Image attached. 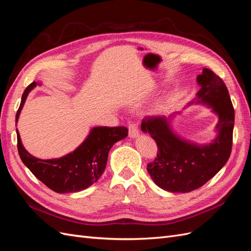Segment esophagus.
Instances as JSON below:
<instances>
[{"label": "esophagus", "instance_id": "esophagus-1", "mask_svg": "<svg viewBox=\"0 0 251 251\" xmlns=\"http://www.w3.org/2000/svg\"><path fill=\"white\" fill-rule=\"evenodd\" d=\"M139 135V130H138V126L136 124H131L128 126V136L131 138H136L138 137Z\"/></svg>", "mask_w": 251, "mask_h": 251}]
</instances>
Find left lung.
Listing matches in <instances>:
<instances>
[{"label": "left lung", "instance_id": "obj_1", "mask_svg": "<svg viewBox=\"0 0 251 251\" xmlns=\"http://www.w3.org/2000/svg\"><path fill=\"white\" fill-rule=\"evenodd\" d=\"M197 81L200 86L197 102L207 104L219 116L214 141L196 144L181 138L170 125L174 115L150 116L141 123L142 131L148 132L158 147L157 157L148 164V172L159 187L171 193L184 194L201 187L223 168L231 154L234 110L228 90L206 68Z\"/></svg>", "mask_w": 251, "mask_h": 251}]
</instances>
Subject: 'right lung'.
Here are the masks:
<instances>
[{
    "instance_id": "obj_1",
    "label": "right lung",
    "mask_w": 251,
    "mask_h": 251,
    "mask_svg": "<svg viewBox=\"0 0 251 251\" xmlns=\"http://www.w3.org/2000/svg\"><path fill=\"white\" fill-rule=\"evenodd\" d=\"M37 85L40 83L31 82L23 93L16 116L17 123L29 92ZM127 132L126 126H95L72 153L60 158L43 160L30 155L25 150L17 130L18 151L23 163L53 192L76 193L88 188L100 178L107 165L109 151L114 143L126 138Z\"/></svg>"
}]
</instances>
